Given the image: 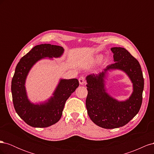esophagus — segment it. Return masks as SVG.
<instances>
[{"instance_id": "obj_1", "label": "esophagus", "mask_w": 154, "mask_h": 154, "mask_svg": "<svg viewBox=\"0 0 154 154\" xmlns=\"http://www.w3.org/2000/svg\"><path fill=\"white\" fill-rule=\"evenodd\" d=\"M79 83L81 85H83L85 83V78L83 76H81L80 78H79Z\"/></svg>"}]
</instances>
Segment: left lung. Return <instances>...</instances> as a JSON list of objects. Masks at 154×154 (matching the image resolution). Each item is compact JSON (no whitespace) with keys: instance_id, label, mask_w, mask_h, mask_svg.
I'll return each instance as SVG.
<instances>
[{"instance_id":"left-lung-1","label":"left lung","mask_w":154,"mask_h":154,"mask_svg":"<svg viewBox=\"0 0 154 154\" xmlns=\"http://www.w3.org/2000/svg\"><path fill=\"white\" fill-rule=\"evenodd\" d=\"M115 63L109 65L103 71L87 76L88 91L86 107L88 115L96 125L106 129L123 127L140 110L143 100L144 78L139 62L123 48H112ZM112 69H122L133 83L134 91L129 99L118 102L110 97L104 89L105 75Z\"/></svg>"}]
</instances>
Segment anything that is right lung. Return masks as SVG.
Masks as SVG:
<instances>
[{
	"instance_id": "add662e5",
	"label": "right lung",
	"mask_w": 154,
	"mask_h": 154,
	"mask_svg": "<svg viewBox=\"0 0 154 154\" xmlns=\"http://www.w3.org/2000/svg\"><path fill=\"white\" fill-rule=\"evenodd\" d=\"M63 53L61 46L46 44L36 45L20 59L16 67L11 81L13 106L20 118L31 127L45 128L57 123L67 100L79 86L76 78L60 80L53 96L45 103L35 105L27 99L24 85L32 66L42 58L60 57Z\"/></svg>"
}]
</instances>
